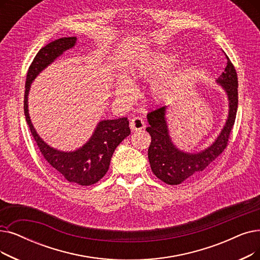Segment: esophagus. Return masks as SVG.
<instances>
[{
	"label": "esophagus",
	"mask_w": 260,
	"mask_h": 260,
	"mask_svg": "<svg viewBox=\"0 0 260 260\" xmlns=\"http://www.w3.org/2000/svg\"><path fill=\"white\" fill-rule=\"evenodd\" d=\"M129 126H131V129L134 131V132L140 131L144 127V121L140 117H135L131 120Z\"/></svg>",
	"instance_id": "obj_1"
}]
</instances>
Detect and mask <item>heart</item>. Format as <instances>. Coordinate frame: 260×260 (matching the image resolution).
Returning a JSON list of instances; mask_svg holds the SVG:
<instances>
[{
    "mask_svg": "<svg viewBox=\"0 0 260 260\" xmlns=\"http://www.w3.org/2000/svg\"><path fill=\"white\" fill-rule=\"evenodd\" d=\"M177 61V56L170 53H155L140 58L132 68V74L137 78H152L161 74L165 70L171 68ZM175 86V76L167 73L155 78L151 83L150 92L153 100L159 102L171 94ZM119 93L131 94L135 91L133 82L125 75L120 76L118 80Z\"/></svg>",
    "mask_w": 260,
    "mask_h": 260,
    "instance_id": "obj_1",
    "label": "heart"
}]
</instances>
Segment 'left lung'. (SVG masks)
Masks as SVG:
<instances>
[{
	"label": "left lung",
	"mask_w": 260,
	"mask_h": 260,
	"mask_svg": "<svg viewBox=\"0 0 260 260\" xmlns=\"http://www.w3.org/2000/svg\"><path fill=\"white\" fill-rule=\"evenodd\" d=\"M226 68L216 81L228 95L229 116L218 137L200 152L190 153L178 149L172 141L167 122V106L150 111L149 126L151 135L148 156L153 173L168 185L185 184L199 178L208 166L226 148L238 108V78L229 57Z\"/></svg>",
	"instance_id": "left-lung-1"
}]
</instances>
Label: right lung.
Returning <instances> with one entry per match:
<instances>
[{
    "label": "right lung",
    "instance_id": "add662e5",
    "mask_svg": "<svg viewBox=\"0 0 260 260\" xmlns=\"http://www.w3.org/2000/svg\"><path fill=\"white\" fill-rule=\"evenodd\" d=\"M76 37L59 38L50 42L37 53L27 71L24 115L41 154L53 167L55 172L69 183L89 186L99 182L106 174L116 148L129 136L131 129L127 118L100 121L91 137L84 145L74 151L64 152L54 149L43 141L34 127L28 114V93L32 81L66 51L72 49L76 44Z\"/></svg>",
    "mask_w": 260,
    "mask_h": 260
}]
</instances>
